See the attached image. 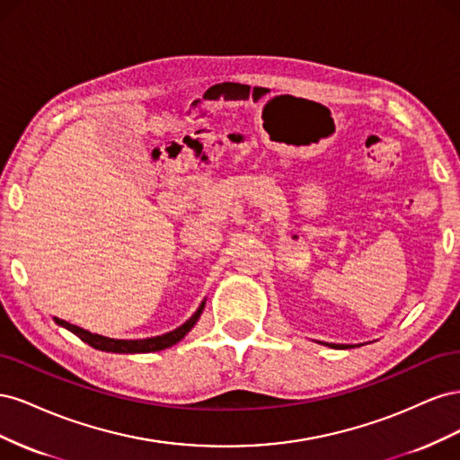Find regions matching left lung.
Here are the masks:
<instances>
[{
	"label": "left lung",
	"mask_w": 460,
	"mask_h": 460,
	"mask_svg": "<svg viewBox=\"0 0 460 460\" xmlns=\"http://www.w3.org/2000/svg\"><path fill=\"white\" fill-rule=\"evenodd\" d=\"M330 347H333V349H338V347H345V345H333V343H332Z\"/></svg>",
	"instance_id": "left-lung-1"
}]
</instances>
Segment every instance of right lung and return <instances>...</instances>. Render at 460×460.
Listing matches in <instances>:
<instances>
[{
	"instance_id": "1",
	"label": "right lung",
	"mask_w": 460,
	"mask_h": 460,
	"mask_svg": "<svg viewBox=\"0 0 460 460\" xmlns=\"http://www.w3.org/2000/svg\"><path fill=\"white\" fill-rule=\"evenodd\" d=\"M203 307H205V301L199 305V309L193 313V316L188 320V323H184L182 326L169 332V333H163V336L147 338V340H111V338L97 336V333H92L88 330H82L80 326L68 324V323H65V320H59V318H55V323L65 326L66 330H71L73 333H76V336L82 341H86L88 345L95 347V349H100V351H109V353H151V351L166 349V347H171V345H174V343L182 340L186 333L193 328V324L198 323L199 314L203 313Z\"/></svg>"
}]
</instances>
